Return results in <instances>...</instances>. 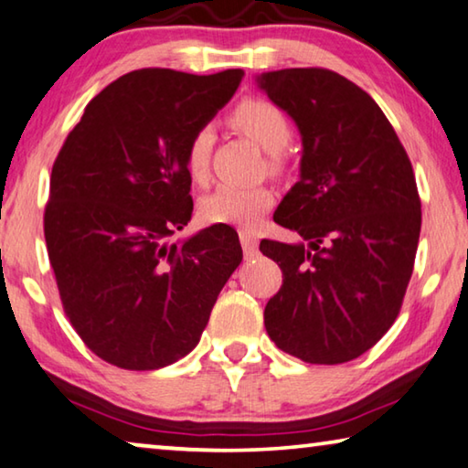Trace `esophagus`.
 Segmentation results:
<instances>
[{
	"instance_id": "34e87169",
	"label": "esophagus",
	"mask_w": 468,
	"mask_h": 468,
	"mask_svg": "<svg viewBox=\"0 0 468 468\" xmlns=\"http://www.w3.org/2000/svg\"><path fill=\"white\" fill-rule=\"evenodd\" d=\"M239 239L246 258H254L258 254V237L251 231H239Z\"/></svg>"
}]
</instances>
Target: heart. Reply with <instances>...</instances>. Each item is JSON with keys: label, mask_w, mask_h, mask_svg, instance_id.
<instances>
[{"label": "heart", "mask_w": 468, "mask_h": 468, "mask_svg": "<svg viewBox=\"0 0 468 468\" xmlns=\"http://www.w3.org/2000/svg\"><path fill=\"white\" fill-rule=\"evenodd\" d=\"M231 122L243 135L254 139L264 152L277 155L285 150L292 129L285 114L271 101L246 100L233 110ZM214 144L212 127L196 129L185 145V170L196 183L210 176V155ZM274 194L266 185H218L199 202V214L214 225L251 227L269 210Z\"/></svg>", "instance_id": "1"}]
</instances>
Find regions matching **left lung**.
Here are the masks:
<instances>
[{
    "label": "left lung",
    "mask_w": 468,
    "mask_h": 468,
    "mask_svg": "<svg viewBox=\"0 0 468 468\" xmlns=\"http://www.w3.org/2000/svg\"><path fill=\"white\" fill-rule=\"evenodd\" d=\"M256 83L302 135L300 181L272 217L302 241H261L283 271L264 327L295 358L341 365L370 350L402 308L420 235L412 165L375 100L341 74L285 69Z\"/></svg>",
    "instance_id": "left-lung-1"
}]
</instances>
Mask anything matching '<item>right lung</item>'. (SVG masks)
<instances>
[{
	"mask_svg": "<svg viewBox=\"0 0 468 468\" xmlns=\"http://www.w3.org/2000/svg\"><path fill=\"white\" fill-rule=\"evenodd\" d=\"M241 69H141L87 103L51 168L43 231L74 331L101 360L154 370L197 346L241 262L235 229L191 220L185 145L233 98Z\"/></svg>",
	"mask_w": 468,
	"mask_h": 468,
	"instance_id": "1",
	"label": "right lung"
}]
</instances>
